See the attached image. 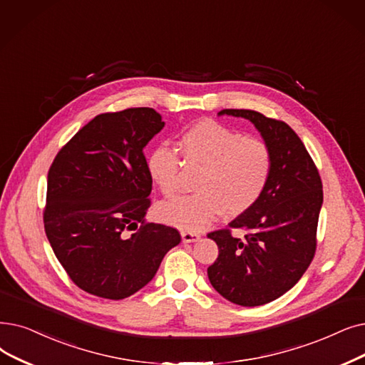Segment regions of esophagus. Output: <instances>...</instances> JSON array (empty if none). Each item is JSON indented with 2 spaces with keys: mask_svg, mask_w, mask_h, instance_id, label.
I'll list each match as a JSON object with an SVG mask.
<instances>
[{
  "mask_svg": "<svg viewBox=\"0 0 365 365\" xmlns=\"http://www.w3.org/2000/svg\"><path fill=\"white\" fill-rule=\"evenodd\" d=\"M180 235H182V240L185 243H192V242H197V240L201 239V235L198 232H194V231H182Z\"/></svg>",
  "mask_w": 365,
  "mask_h": 365,
  "instance_id": "esophagus-1",
  "label": "esophagus"
}]
</instances>
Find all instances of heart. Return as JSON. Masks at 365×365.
Segmentation results:
<instances>
[{
    "label": "heart",
    "instance_id": "1",
    "mask_svg": "<svg viewBox=\"0 0 365 365\" xmlns=\"http://www.w3.org/2000/svg\"><path fill=\"white\" fill-rule=\"evenodd\" d=\"M183 164L201 168L197 194L158 207L160 217L178 228L200 231L220 215L239 216L255 204L270 180L272 149L264 140L246 137L213 120H201L186 128L179 140ZM152 180L163 195L171 198L180 189L182 162L167 146L156 148L148 160Z\"/></svg>",
    "mask_w": 365,
    "mask_h": 365
}]
</instances>
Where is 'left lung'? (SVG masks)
<instances>
[{
  "label": "left lung",
  "mask_w": 365,
  "mask_h": 365,
  "mask_svg": "<svg viewBox=\"0 0 365 365\" xmlns=\"http://www.w3.org/2000/svg\"><path fill=\"white\" fill-rule=\"evenodd\" d=\"M219 115L249 119L273 155L261 198L228 228L207 234L219 247L207 268L212 287L228 301L255 307L288 292L313 261L324 201L322 180L303 141L288 123L255 110L225 108ZM247 231L243 240L230 230Z\"/></svg>",
  "instance_id": "1"
}]
</instances>
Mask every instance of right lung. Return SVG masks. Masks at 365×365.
Wrapping results in <instances>:
<instances>
[{
	"label": "right lung",
	"instance_id": "1",
	"mask_svg": "<svg viewBox=\"0 0 365 365\" xmlns=\"http://www.w3.org/2000/svg\"><path fill=\"white\" fill-rule=\"evenodd\" d=\"M163 128L161 115L149 107L101 113L49 168L44 231L68 277L88 294H135L180 243L176 228L145 222L152 178L143 150Z\"/></svg>",
	"mask_w": 365,
	"mask_h": 365
}]
</instances>
